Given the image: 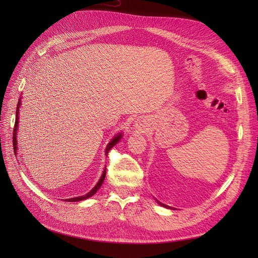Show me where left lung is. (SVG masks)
<instances>
[{"label": "left lung", "instance_id": "left-lung-1", "mask_svg": "<svg viewBox=\"0 0 258 258\" xmlns=\"http://www.w3.org/2000/svg\"><path fill=\"white\" fill-rule=\"evenodd\" d=\"M157 202H158V204L160 205V206H162V207H165V208H167V209H173V208H171V207H169V206H166V205H163V204H161V202H159L158 200H157ZM174 210V209H173Z\"/></svg>", "mask_w": 258, "mask_h": 258}]
</instances>
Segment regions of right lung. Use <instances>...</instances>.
<instances>
[{
	"label": "right lung",
	"instance_id": "right-lung-1",
	"mask_svg": "<svg viewBox=\"0 0 258 258\" xmlns=\"http://www.w3.org/2000/svg\"><path fill=\"white\" fill-rule=\"evenodd\" d=\"M20 99H21V98H20ZM20 99H19V102H18V105H17V110H16V120H15L14 134H13V144H14V152H15V153H17V130H18V123H19V107H20V104H21ZM121 137H122V135H121V134H118V135L115 136V137L111 140V142L107 144L106 150H105V155H106V156H107V153L111 151V148H112L114 145H116L117 143L119 142V140L121 139ZM105 174H106V167L104 168L103 173H102V175H101V177H100V179H99V182L97 183V185H96L95 187H93V188H92L88 194H86V195H84V196H81V197L64 199V201H68V202H76V201H82V200H85V199H87V198L93 196V195H95V194L97 192V190L100 188L101 185H102V183H103V181H104Z\"/></svg>",
	"mask_w": 258,
	"mask_h": 258
}]
</instances>
